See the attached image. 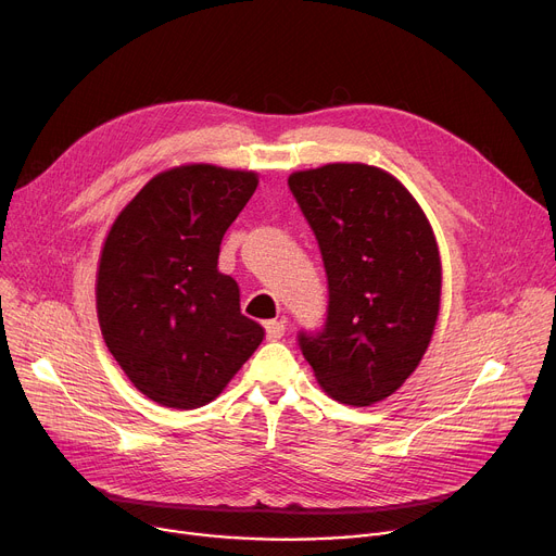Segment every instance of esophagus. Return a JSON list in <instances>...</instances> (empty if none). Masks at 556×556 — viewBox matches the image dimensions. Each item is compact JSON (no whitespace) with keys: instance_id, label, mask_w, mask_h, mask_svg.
Listing matches in <instances>:
<instances>
[{"instance_id":"esophagus-1","label":"esophagus","mask_w":556,"mask_h":556,"mask_svg":"<svg viewBox=\"0 0 556 556\" xmlns=\"http://www.w3.org/2000/svg\"><path fill=\"white\" fill-rule=\"evenodd\" d=\"M264 328H266V339L268 341H279L283 337V332H286V324L283 321H266Z\"/></svg>"}]
</instances>
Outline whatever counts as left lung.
I'll return each instance as SVG.
<instances>
[{
	"label": "left lung",
	"instance_id": "8db88e82",
	"mask_svg": "<svg viewBox=\"0 0 556 556\" xmlns=\"http://www.w3.org/2000/svg\"><path fill=\"white\" fill-rule=\"evenodd\" d=\"M288 188L321 250L326 321L299 330L321 388L348 406L390 396L419 366L441 296L432 228L413 194L366 164L292 173Z\"/></svg>",
	"mask_w": 556,
	"mask_h": 556
}]
</instances>
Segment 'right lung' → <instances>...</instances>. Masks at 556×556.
<instances>
[{
  "label": "right lung",
  "mask_w": 556,
  "mask_h": 556,
  "mask_svg": "<svg viewBox=\"0 0 556 556\" xmlns=\"http://www.w3.org/2000/svg\"><path fill=\"white\" fill-rule=\"evenodd\" d=\"M257 175L194 164L150 179L115 219L97 273V315L113 357L166 408L206 406L248 362L264 328L217 270L219 245Z\"/></svg>",
  "instance_id": "add662e5"
}]
</instances>
